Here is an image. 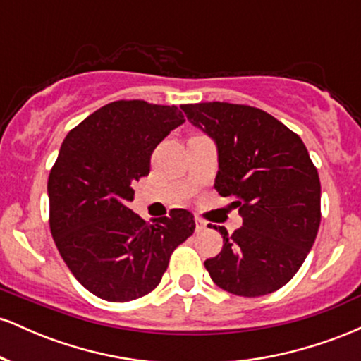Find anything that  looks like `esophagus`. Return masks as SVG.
Instances as JSON below:
<instances>
[{
	"mask_svg": "<svg viewBox=\"0 0 361 361\" xmlns=\"http://www.w3.org/2000/svg\"><path fill=\"white\" fill-rule=\"evenodd\" d=\"M195 231H197V233H204V231L207 229V222L204 221V219H200V217H195Z\"/></svg>",
	"mask_w": 361,
	"mask_h": 361,
	"instance_id": "obj_1",
	"label": "esophagus"
}]
</instances>
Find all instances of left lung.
<instances>
[{
	"mask_svg": "<svg viewBox=\"0 0 361 361\" xmlns=\"http://www.w3.org/2000/svg\"><path fill=\"white\" fill-rule=\"evenodd\" d=\"M217 146L215 190L234 198L243 227L222 234V251L205 261L217 287L259 297L288 283L307 258L321 224V181L295 132L267 111L234 103L181 105Z\"/></svg>",
	"mask_w": 361,
	"mask_h": 361,
	"instance_id": "obj_1",
	"label": "left lung"
}]
</instances>
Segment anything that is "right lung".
Masks as SVG:
<instances>
[{
	"label": "right lung",
	"instance_id": "1",
	"mask_svg": "<svg viewBox=\"0 0 361 361\" xmlns=\"http://www.w3.org/2000/svg\"><path fill=\"white\" fill-rule=\"evenodd\" d=\"M183 122L175 105L120 100L62 142L47 183L51 233L76 280L103 300L128 302L154 290L171 252L193 234L188 210L149 224L127 207L132 185L149 175L152 151Z\"/></svg>",
	"mask_w": 361,
	"mask_h": 361
}]
</instances>
